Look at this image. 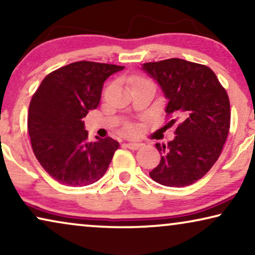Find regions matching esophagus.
<instances>
[{
    "mask_svg": "<svg viewBox=\"0 0 255 255\" xmlns=\"http://www.w3.org/2000/svg\"><path fill=\"white\" fill-rule=\"evenodd\" d=\"M141 146L140 142H135V141H128L127 142V147L131 148V149H137Z\"/></svg>",
    "mask_w": 255,
    "mask_h": 255,
    "instance_id": "esophagus-1",
    "label": "esophagus"
}]
</instances>
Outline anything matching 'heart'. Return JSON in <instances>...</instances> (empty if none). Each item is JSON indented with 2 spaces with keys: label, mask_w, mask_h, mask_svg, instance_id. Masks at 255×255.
<instances>
[{
  "label": "heart",
  "mask_w": 255,
  "mask_h": 255,
  "mask_svg": "<svg viewBox=\"0 0 255 255\" xmlns=\"http://www.w3.org/2000/svg\"><path fill=\"white\" fill-rule=\"evenodd\" d=\"M142 83H151L149 81H147L146 79H142V78H135L133 80V82H132V86H135V85H142Z\"/></svg>",
  "instance_id": "b5f03b06"
}]
</instances>
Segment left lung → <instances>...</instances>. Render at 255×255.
<instances>
[{"mask_svg": "<svg viewBox=\"0 0 255 255\" xmlns=\"http://www.w3.org/2000/svg\"><path fill=\"white\" fill-rule=\"evenodd\" d=\"M141 69L168 101L166 113L174 117L168 124L177 123L173 140L155 144L161 160L149 176L166 187L189 186L221 155L231 118L228 94L210 68L183 59L146 62Z\"/></svg>", "mask_w": 255, "mask_h": 255, "instance_id": "left-lung-1", "label": "left lung"}]
</instances>
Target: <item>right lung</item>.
I'll list each match as a JSON object with an SVG mask.
<instances>
[{
	"label": "right lung",
	"mask_w": 255,
	"mask_h": 255,
	"mask_svg": "<svg viewBox=\"0 0 255 255\" xmlns=\"http://www.w3.org/2000/svg\"><path fill=\"white\" fill-rule=\"evenodd\" d=\"M123 66L78 61L41 81L29 107L27 130L34 155L50 176L71 187L88 186L107 172L120 142L88 141L83 117L96 109L106 80Z\"/></svg>",
	"instance_id": "1"
}]
</instances>
